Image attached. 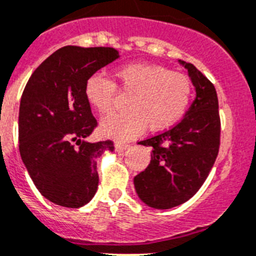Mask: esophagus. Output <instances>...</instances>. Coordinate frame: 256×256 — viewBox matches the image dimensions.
<instances>
[{"label":"esophagus","mask_w":256,"mask_h":256,"mask_svg":"<svg viewBox=\"0 0 256 256\" xmlns=\"http://www.w3.org/2000/svg\"><path fill=\"white\" fill-rule=\"evenodd\" d=\"M128 148H130V145H128V144H124V142H116V144H115V150H116L118 152H124V150H126Z\"/></svg>","instance_id":"34e87169"}]
</instances>
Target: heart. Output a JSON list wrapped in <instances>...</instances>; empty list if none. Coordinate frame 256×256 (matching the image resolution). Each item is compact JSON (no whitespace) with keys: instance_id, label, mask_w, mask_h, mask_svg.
Returning a JSON list of instances; mask_svg holds the SVG:
<instances>
[{"instance_id":"b5f03b06","label":"heart","mask_w":256,"mask_h":256,"mask_svg":"<svg viewBox=\"0 0 256 256\" xmlns=\"http://www.w3.org/2000/svg\"><path fill=\"white\" fill-rule=\"evenodd\" d=\"M118 88L130 94L128 112L104 119V136L126 140L136 136L148 126L150 130H167L184 116L193 96V82L182 72L146 63L120 66L114 71ZM116 85L96 74L85 84V97L97 112L108 114L116 97Z\"/></svg>"}]
</instances>
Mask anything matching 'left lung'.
<instances>
[{
	"mask_svg": "<svg viewBox=\"0 0 256 256\" xmlns=\"http://www.w3.org/2000/svg\"><path fill=\"white\" fill-rule=\"evenodd\" d=\"M189 72L196 97L180 123L138 144L152 146L145 171L134 178L140 200L168 210L186 202L200 190L216 160L220 146L219 101L214 84L192 63Z\"/></svg>",
	"mask_w": 256,
	"mask_h": 256,
	"instance_id": "8db88e82",
	"label": "left lung"
}]
</instances>
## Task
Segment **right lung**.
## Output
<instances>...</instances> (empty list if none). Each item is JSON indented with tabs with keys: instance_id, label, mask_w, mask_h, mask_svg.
<instances>
[{
	"instance_id": "1",
	"label": "right lung",
	"mask_w": 256,
	"mask_h": 256,
	"mask_svg": "<svg viewBox=\"0 0 256 256\" xmlns=\"http://www.w3.org/2000/svg\"><path fill=\"white\" fill-rule=\"evenodd\" d=\"M119 58L114 48L64 46L34 71L19 107V152L34 184L58 206L78 208L98 188L97 158L110 140L88 142L97 126L85 84Z\"/></svg>"
}]
</instances>
